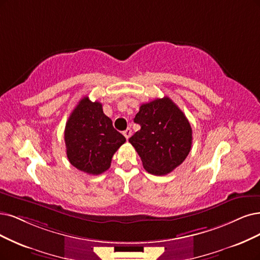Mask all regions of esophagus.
I'll return each mask as SVG.
<instances>
[{"label": "esophagus", "mask_w": 260, "mask_h": 260, "mask_svg": "<svg viewBox=\"0 0 260 260\" xmlns=\"http://www.w3.org/2000/svg\"><path fill=\"white\" fill-rule=\"evenodd\" d=\"M123 135L125 136V138L128 139L131 137V135H132V129L131 128H126V129L123 132Z\"/></svg>", "instance_id": "34e87169"}]
</instances>
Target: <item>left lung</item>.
Segmentation results:
<instances>
[{"instance_id":"obj_1","label":"left lung","mask_w":260,"mask_h":260,"mask_svg":"<svg viewBox=\"0 0 260 260\" xmlns=\"http://www.w3.org/2000/svg\"><path fill=\"white\" fill-rule=\"evenodd\" d=\"M134 122L140 125V129L128 141L148 172L167 175L184 161L193 133L185 114L169 98L142 104Z\"/></svg>"}]
</instances>
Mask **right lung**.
<instances>
[{
    "label": "right lung",
    "instance_id": "1",
    "mask_svg": "<svg viewBox=\"0 0 260 260\" xmlns=\"http://www.w3.org/2000/svg\"><path fill=\"white\" fill-rule=\"evenodd\" d=\"M66 154L71 164L90 175L109 169L112 156L126 141L112 126L100 102L84 96L71 113L65 125Z\"/></svg>",
    "mask_w": 260,
    "mask_h": 260
}]
</instances>
